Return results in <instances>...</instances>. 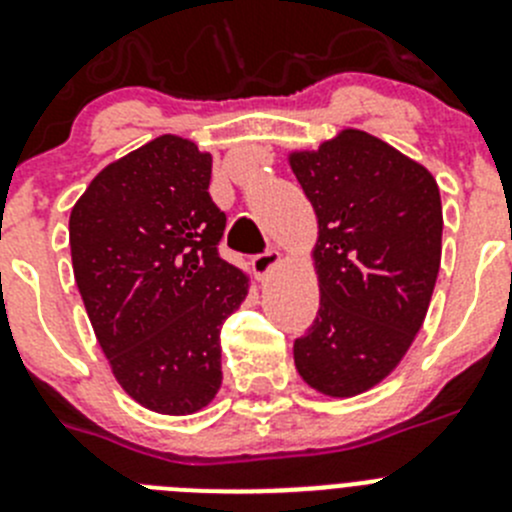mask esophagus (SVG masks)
<instances>
[{
	"label": "esophagus",
	"instance_id": "1",
	"mask_svg": "<svg viewBox=\"0 0 512 512\" xmlns=\"http://www.w3.org/2000/svg\"><path fill=\"white\" fill-rule=\"evenodd\" d=\"M279 261H281V253L276 251V248H266V251L251 256V269L259 279H264V276H269L271 271L279 266Z\"/></svg>",
	"mask_w": 512,
	"mask_h": 512
}]
</instances>
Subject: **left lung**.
<instances>
[{
  "label": "left lung",
  "mask_w": 512,
  "mask_h": 512,
  "mask_svg": "<svg viewBox=\"0 0 512 512\" xmlns=\"http://www.w3.org/2000/svg\"><path fill=\"white\" fill-rule=\"evenodd\" d=\"M292 170L320 223V309L294 340L299 375L327 396L381 383L429 309L442 261V198L419 162L348 129Z\"/></svg>",
  "instance_id": "1"
}]
</instances>
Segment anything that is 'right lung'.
<instances>
[{
    "instance_id": "add662e5",
    "label": "right lung",
    "mask_w": 512,
    "mask_h": 512,
    "mask_svg": "<svg viewBox=\"0 0 512 512\" xmlns=\"http://www.w3.org/2000/svg\"><path fill=\"white\" fill-rule=\"evenodd\" d=\"M213 159L187 139H152L98 172L70 213L73 274L116 381L159 414L218 393L220 327L246 276L220 256L225 213Z\"/></svg>"
}]
</instances>
